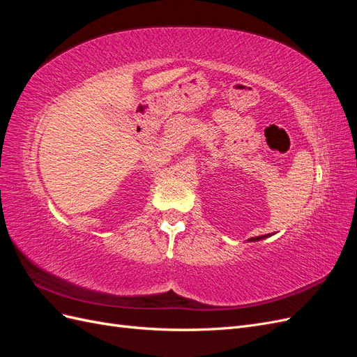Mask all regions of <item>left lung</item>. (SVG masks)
<instances>
[{
	"instance_id": "left-lung-1",
	"label": "left lung",
	"mask_w": 357,
	"mask_h": 357,
	"mask_svg": "<svg viewBox=\"0 0 357 357\" xmlns=\"http://www.w3.org/2000/svg\"><path fill=\"white\" fill-rule=\"evenodd\" d=\"M268 236H269V234H268V235H259V236H253V238H248L247 241H248V243H252V241H261V240L268 238Z\"/></svg>"
}]
</instances>
